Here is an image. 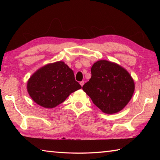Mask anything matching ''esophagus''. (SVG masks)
<instances>
[{
	"label": "esophagus",
	"mask_w": 160,
	"mask_h": 160,
	"mask_svg": "<svg viewBox=\"0 0 160 160\" xmlns=\"http://www.w3.org/2000/svg\"><path fill=\"white\" fill-rule=\"evenodd\" d=\"M80 85L82 87L84 85V84H85V82H84V81H81V82H80Z\"/></svg>",
	"instance_id": "1"
}]
</instances>
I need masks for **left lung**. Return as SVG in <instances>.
<instances>
[{
    "label": "left lung",
    "instance_id": "obj_1",
    "mask_svg": "<svg viewBox=\"0 0 160 160\" xmlns=\"http://www.w3.org/2000/svg\"><path fill=\"white\" fill-rule=\"evenodd\" d=\"M91 73L82 90L102 112L118 113L128 104L134 93L135 82L124 68L114 62L99 60L92 65Z\"/></svg>",
    "mask_w": 160,
    "mask_h": 160
}]
</instances>
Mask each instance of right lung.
Listing matches in <instances>:
<instances>
[{
    "mask_svg": "<svg viewBox=\"0 0 160 160\" xmlns=\"http://www.w3.org/2000/svg\"><path fill=\"white\" fill-rule=\"evenodd\" d=\"M80 88L72 70L63 61L40 68L32 75L27 84V90L32 100L46 109L57 107Z\"/></svg>",
    "mask_w": 160,
    "mask_h": 160,
    "instance_id": "add662e5",
    "label": "right lung"
}]
</instances>
